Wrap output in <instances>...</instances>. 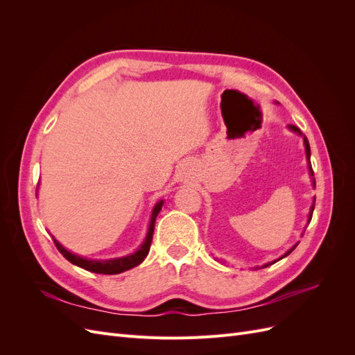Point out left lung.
Here are the masks:
<instances>
[{
    "label": "left lung",
    "instance_id": "8db88e82",
    "mask_svg": "<svg viewBox=\"0 0 355 355\" xmlns=\"http://www.w3.org/2000/svg\"><path fill=\"white\" fill-rule=\"evenodd\" d=\"M290 128H292L293 132H297V133L300 135V130H299V128H297L296 125H290ZM304 142H305V151H306V158H308V161H309V157H311V149H309V142H308V139H306V137L304 139ZM309 173H311V176L314 175V173H313V168H311V167H309ZM314 184H315V179H314ZM313 211H314V204H313V207H311V211H309V220H311V218H313ZM296 245H297V244H296ZM296 245H293L292 249H290V250H288V252H287L284 256H287V254L292 253V252L295 250V247H296ZM284 256H283V257H284ZM280 259H282V257H280ZM275 262H277V261H274L272 263H275ZM268 265H270V263H266L263 268H266Z\"/></svg>",
    "mask_w": 355,
    "mask_h": 355
}]
</instances>
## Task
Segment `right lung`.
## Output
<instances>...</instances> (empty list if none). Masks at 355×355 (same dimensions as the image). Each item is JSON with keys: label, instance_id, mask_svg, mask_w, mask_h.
Listing matches in <instances>:
<instances>
[{"label": "right lung", "instance_id": "obj_1", "mask_svg": "<svg viewBox=\"0 0 355 355\" xmlns=\"http://www.w3.org/2000/svg\"><path fill=\"white\" fill-rule=\"evenodd\" d=\"M163 207V201H159L155 204V207L153 210V218H151V223H149V230H148V235L144 241V244L139 247V250L130 256L125 257H120V259H110V261H90V259H84V257H80L77 254H73L71 252H68L65 247L60 245L55 239V244L58 247V250L63 254L65 259H68L71 263L77 265L80 268H84V270L96 272V274H105V275H114V274H120L124 272L127 270H132V268L137 266L139 263H142V261L146 257V254L149 253V247H151L153 243V234H154V225H155V219L158 216V213Z\"/></svg>", "mask_w": 355, "mask_h": 355}]
</instances>
